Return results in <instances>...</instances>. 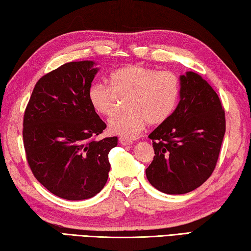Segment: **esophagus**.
I'll list each match as a JSON object with an SVG mask.
<instances>
[{"label":"esophagus","mask_w":251,"mask_h":251,"mask_svg":"<svg viewBox=\"0 0 251 251\" xmlns=\"http://www.w3.org/2000/svg\"><path fill=\"white\" fill-rule=\"evenodd\" d=\"M120 142L123 145V146H130L132 144V141L130 139H127V138H124V137H121L120 138Z\"/></svg>","instance_id":"obj_1"}]
</instances>
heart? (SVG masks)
Returning a JSON list of instances; mask_svg holds the SVG:
<instances>
[{"mask_svg": "<svg viewBox=\"0 0 251 251\" xmlns=\"http://www.w3.org/2000/svg\"><path fill=\"white\" fill-rule=\"evenodd\" d=\"M179 79L172 72H158L142 65H128L113 72L109 86L93 83L88 91L92 109L102 116H111L119 99L125 100L128 110L113 116L107 123L110 132L134 138L147 123L158 125L173 113L179 96Z\"/></svg>", "mask_w": 251, "mask_h": 251, "instance_id": "b5f03b06", "label": "heart"}]
</instances>
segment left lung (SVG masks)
<instances>
[{
  "mask_svg": "<svg viewBox=\"0 0 251 251\" xmlns=\"http://www.w3.org/2000/svg\"><path fill=\"white\" fill-rule=\"evenodd\" d=\"M179 96L175 111L149 135L155 155L147 178L169 195L187 194L210 177L226 126L219 96L198 74L180 76Z\"/></svg>",
  "mask_w": 251,
  "mask_h": 251,
  "instance_id": "obj_1",
  "label": "left lung"
}]
</instances>
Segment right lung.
<instances>
[{
    "mask_svg": "<svg viewBox=\"0 0 251 251\" xmlns=\"http://www.w3.org/2000/svg\"><path fill=\"white\" fill-rule=\"evenodd\" d=\"M92 61L70 62L46 74L24 114L23 141L29 168L50 193L83 200L109 177V152L117 137L96 139L106 128L88 99L98 72Z\"/></svg>",
    "mask_w": 251,
    "mask_h": 251,
    "instance_id": "right-lung-1",
    "label": "right lung"
}]
</instances>
